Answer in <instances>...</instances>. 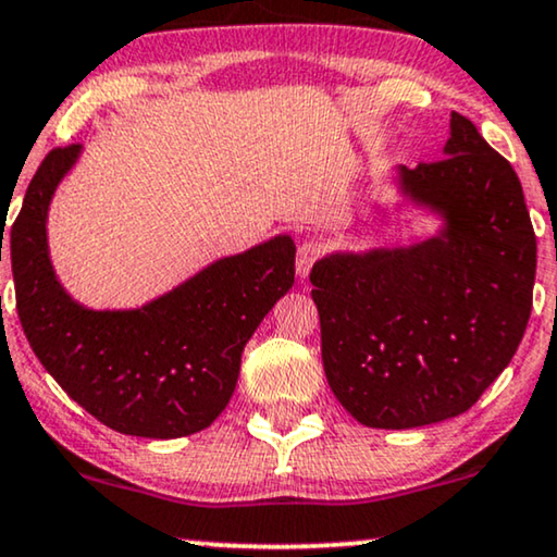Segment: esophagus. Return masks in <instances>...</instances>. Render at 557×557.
I'll list each match as a JSON object with an SVG mask.
<instances>
[{"label": "esophagus", "mask_w": 557, "mask_h": 557, "mask_svg": "<svg viewBox=\"0 0 557 557\" xmlns=\"http://www.w3.org/2000/svg\"><path fill=\"white\" fill-rule=\"evenodd\" d=\"M322 253H324L322 243H317V240L301 243L299 250H296V276L307 278L309 271H311V265L319 261V256H322Z\"/></svg>", "instance_id": "1"}]
</instances>
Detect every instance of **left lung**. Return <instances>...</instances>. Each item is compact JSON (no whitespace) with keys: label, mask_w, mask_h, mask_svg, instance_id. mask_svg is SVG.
<instances>
[{"label":"left lung","mask_w":557,"mask_h":557,"mask_svg":"<svg viewBox=\"0 0 557 557\" xmlns=\"http://www.w3.org/2000/svg\"><path fill=\"white\" fill-rule=\"evenodd\" d=\"M444 159L398 166V202L438 220L395 246L334 250L309 273L326 383L368 429L461 416L520 347L537 243L512 164L451 113Z\"/></svg>","instance_id":"8db88e82"}]
</instances>
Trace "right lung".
<instances>
[{
  "mask_svg": "<svg viewBox=\"0 0 557 557\" xmlns=\"http://www.w3.org/2000/svg\"><path fill=\"white\" fill-rule=\"evenodd\" d=\"M81 154L83 144H71L45 157L12 225V276L29 347L113 431L166 441L208 429L238 383L243 347L294 284L292 235L218 258L136 309L86 307L60 284L48 243L50 202Z\"/></svg>",
  "mask_w": 557,
  "mask_h": 557,
  "instance_id": "add662e5",
  "label": "right lung"
}]
</instances>
